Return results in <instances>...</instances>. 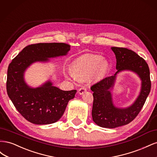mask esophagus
<instances>
[{
  "mask_svg": "<svg viewBox=\"0 0 157 157\" xmlns=\"http://www.w3.org/2000/svg\"><path fill=\"white\" fill-rule=\"evenodd\" d=\"M86 88H85V87H82V88H80L78 89V94H80V95H82V94H83L84 92H86Z\"/></svg>",
  "mask_w": 157,
  "mask_h": 157,
  "instance_id": "34e87169",
  "label": "esophagus"
}]
</instances>
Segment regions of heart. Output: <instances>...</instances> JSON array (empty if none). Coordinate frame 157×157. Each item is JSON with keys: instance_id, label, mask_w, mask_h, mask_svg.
<instances>
[{"instance_id": "heart-1", "label": "heart", "mask_w": 157, "mask_h": 157, "mask_svg": "<svg viewBox=\"0 0 157 157\" xmlns=\"http://www.w3.org/2000/svg\"><path fill=\"white\" fill-rule=\"evenodd\" d=\"M102 59V57L99 55L84 56L71 65L66 75L78 81L88 78L94 73L98 76H103L106 73L109 64Z\"/></svg>"}]
</instances>
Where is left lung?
Wrapping results in <instances>:
<instances>
[{
  "label": "left lung",
  "mask_w": 157,
  "mask_h": 157,
  "mask_svg": "<svg viewBox=\"0 0 157 157\" xmlns=\"http://www.w3.org/2000/svg\"><path fill=\"white\" fill-rule=\"evenodd\" d=\"M116 56V73L94 84L92 111V119L102 128H115L129 124L138 115L151 91V83L149 66L136 52L126 48L111 47ZM130 70L135 72L142 81L139 97L129 107L117 108L113 105L111 91L114 86L116 75L121 71Z\"/></svg>",
  "instance_id": "1"
}]
</instances>
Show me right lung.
Instances as JSON below:
<instances>
[{
  "mask_svg": "<svg viewBox=\"0 0 157 157\" xmlns=\"http://www.w3.org/2000/svg\"><path fill=\"white\" fill-rule=\"evenodd\" d=\"M65 43H39L25 47L8 68L6 90L18 112L35 124H50L62 117L69 100L77 90L64 91L53 86L50 80L32 88L24 79V73L35 62H48L50 58L63 56L70 50Z\"/></svg>",
  "mask_w": 157,
  "mask_h": 157,
  "instance_id": "1",
  "label": "right lung"
}]
</instances>
